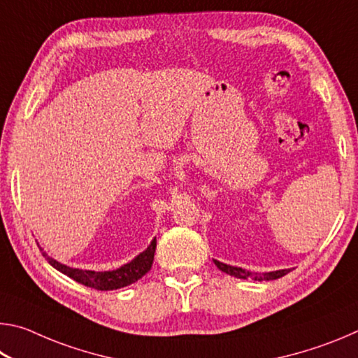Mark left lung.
I'll return each instance as SVG.
<instances>
[{
    "mask_svg": "<svg viewBox=\"0 0 358 358\" xmlns=\"http://www.w3.org/2000/svg\"><path fill=\"white\" fill-rule=\"evenodd\" d=\"M215 265L220 268L224 273H227L230 276L240 278V280H254V281H271V280H278L284 275H287L290 268L286 270H276V271H266V273H252L250 270L240 268V266H232L227 264H222L220 260H215Z\"/></svg>",
    "mask_w": 358,
    "mask_h": 358,
    "instance_id": "obj_1",
    "label": "left lung"
}]
</instances>
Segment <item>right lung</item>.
Wrapping results in <instances>:
<instances>
[{"mask_svg": "<svg viewBox=\"0 0 358 358\" xmlns=\"http://www.w3.org/2000/svg\"><path fill=\"white\" fill-rule=\"evenodd\" d=\"M155 251H156V238H153V241H151L147 250L138 254L136 259H132L129 264H124L123 266H120V268L112 270V271L72 268V266L59 264L58 260L48 257L45 252L42 254L47 257L48 264H50L53 268H57L66 276H69L71 280L80 282L87 287H93L96 290H115V289L129 286V284L141 280L145 273H148L151 265H153Z\"/></svg>", "mask_w": 358, "mask_h": 358, "instance_id": "obj_1", "label": "right lung"}]
</instances>
